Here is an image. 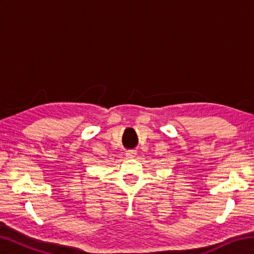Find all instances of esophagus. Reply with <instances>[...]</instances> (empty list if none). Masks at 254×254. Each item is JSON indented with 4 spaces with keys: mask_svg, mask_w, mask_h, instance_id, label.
Returning a JSON list of instances; mask_svg holds the SVG:
<instances>
[{
    "mask_svg": "<svg viewBox=\"0 0 254 254\" xmlns=\"http://www.w3.org/2000/svg\"><path fill=\"white\" fill-rule=\"evenodd\" d=\"M136 154V152L134 151V150H130V151H127V158H133Z\"/></svg>",
    "mask_w": 254,
    "mask_h": 254,
    "instance_id": "obj_1",
    "label": "esophagus"
}]
</instances>
